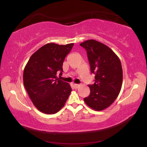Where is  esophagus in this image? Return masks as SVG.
Here are the masks:
<instances>
[{"mask_svg":"<svg viewBox=\"0 0 147 147\" xmlns=\"http://www.w3.org/2000/svg\"><path fill=\"white\" fill-rule=\"evenodd\" d=\"M80 86V85H79V84H75V83H74V85H73V86H74V88H79Z\"/></svg>","mask_w":147,"mask_h":147,"instance_id":"obj_1","label":"esophagus"}]
</instances>
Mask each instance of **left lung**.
Wrapping results in <instances>:
<instances>
[{
    "mask_svg": "<svg viewBox=\"0 0 147 147\" xmlns=\"http://www.w3.org/2000/svg\"><path fill=\"white\" fill-rule=\"evenodd\" d=\"M86 51L95 83L89 85L90 94L84 98L85 104L100 111L109 107L119 94L123 83V69L119 59L102 43L88 40L80 43Z\"/></svg>",
    "mask_w": 147,
    "mask_h": 147,
    "instance_id": "1",
    "label": "left lung"
}]
</instances>
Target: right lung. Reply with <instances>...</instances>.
Listing matches in <instances>:
<instances>
[{
    "label": "right lung",
    "mask_w": 147,
    "mask_h": 147,
    "mask_svg": "<svg viewBox=\"0 0 147 147\" xmlns=\"http://www.w3.org/2000/svg\"><path fill=\"white\" fill-rule=\"evenodd\" d=\"M74 43H47L31 56L24 67L23 83L33 104L47 114H55L64 107L71 92L69 84L59 80L63 62Z\"/></svg>",
    "instance_id": "right-lung-1"
}]
</instances>
